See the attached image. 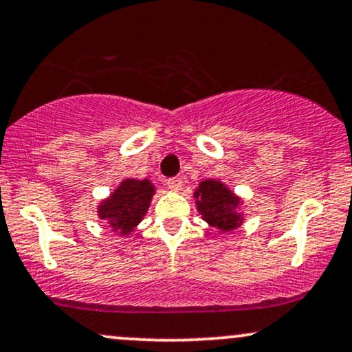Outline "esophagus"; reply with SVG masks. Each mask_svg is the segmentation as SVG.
Segmentation results:
<instances>
[{"instance_id": "1", "label": "esophagus", "mask_w": 352, "mask_h": 352, "mask_svg": "<svg viewBox=\"0 0 352 352\" xmlns=\"http://www.w3.org/2000/svg\"><path fill=\"white\" fill-rule=\"evenodd\" d=\"M165 187L168 190H172V192H179L182 188V180L180 179H168L165 180Z\"/></svg>"}]
</instances>
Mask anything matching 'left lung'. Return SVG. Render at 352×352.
Listing matches in <instances>:
<instances>
[{
	"label": "left lung",
	"instance_id": "1",
	"mask_svg": "<svg viewBox=\"0 0 352 352\" xmlns=\"http://www.w3.org/2000/svg\"><path fill=\"white\" fill-rule=\"evenodd\" d=\"M197 212L210 228L230 233L245 223V200L220 179L200 182L193 192Z\"/></svg>",
	"mask_w": 352,
	"mask_h": 352
}]
</instances>
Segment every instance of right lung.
<instances>
[{"label": "right lung", "instance_id": "1", "mask_svg": "<svg viewBox=\"0 0 352 352\" xmlns=\"http://www.w3.org/2000/svg\"><path fill=\"white\" fill-rule=\"evenodd\" d=\"M155 195V185L148 179L125 177L111 193L99 201L96 215L107 223L112 233L127 236L135 232L147 215Z\"/></svg>", "mask_w": 352, "mask_h": 352}]
</instances>
